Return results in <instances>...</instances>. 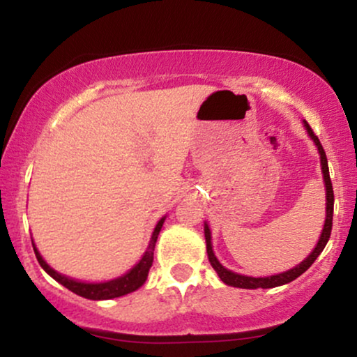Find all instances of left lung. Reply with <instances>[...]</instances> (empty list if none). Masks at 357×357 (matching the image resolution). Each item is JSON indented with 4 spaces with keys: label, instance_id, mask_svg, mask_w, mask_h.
Listing matches in <instances>:
<instances>
[{
    "label": "left lung",
    "instance_id": "8db88e82",
    "mask_svg": "<svg viewBox=\"0 0 357 357\" xmlns=\"http://www.w3.org/2000/svg\"><path fill=\"white\" fill-rule=\"evenodd\" d=\"M305 128L308 132L310 138L313 139L314 145L318 146L319 151V158H321V171H323V179H324V188H326V220H324V227L321 236H319V241L314 247L313 252L306 257V259L301 261L300 265L293 267L290 270L283 273H277V275H270V277H247V275H241L232 272V270H227L222 267V264L218 260V257L214 255L212 252V242H211V229L209 225L204 224V237H206V249H207V257H209V261L212 265V268L215 270L219 275V278L222 280L225 285L229 287H237V288H249V290H255V288H273V287H280L285 285V283L293 282L295 278H298L301 273H305L313 261L318 259V255L321 254L324 247L329 241V236H331V227H333V207H335V192H333V184H331V178H329V169H328V160H326V153H324L321 143L317 135L313 133L311 126L305 121Z\"/></svg>",
    "mask_w": 357,
    "mask_h": 357
}]
</instances>
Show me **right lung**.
<instances>
[{"label": "right lung", "instance_id": "add662e5", "mask_svg": "<svg viewBox=\"0 0 357 357\" xmlns=\"http://www.w3.org/2000/svg\"><path fill=\"white\" fill-rule=\"evenodd\" d=\"M165 219L166 218H161L158 220L155 231H153L150 245H148V249L145 252V255L142 257V260H139L138 264L130 270V272H126L123 277L110 280V282L85 283V282H79V280H72L69 277H66V275L57 273L56 270L49 267L46 261H44V259L39 254V250L36 249V245L33 243L36 259H38L40 267L46 270V272L51 275L56 282L61 283V285H64L66 288H69V290L74 291L75 295L84 296V298H89V300H110V298H116V296H123L126 293L138 290V288L146 282L148 272H150L153 265V252H155L158 236H160V231L161 227H163Z\"/></svg>", "mask_w": 357, "mask_h": 357}]
</instances>
